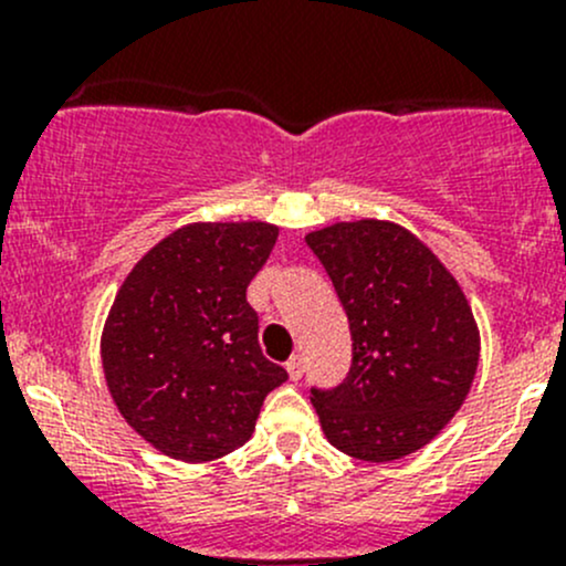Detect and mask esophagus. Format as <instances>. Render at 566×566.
Here are the masks:
<instances>
[{
	"label": "esophagus",
	"mask_w": 566,
	"mask_h": 566,
	"mask_svg": "<svg viewBox=\"0 0 566 566\" xmlns=\"http://www.w3.org/2000/svg\"><path fill=\"white\" fill-rule=\"evenodd\" d=\"M287 375H290V380H298L301 375H304V356H301V353L287 361Z\"/></svg>",
	"instance_id": "obj_1"
}]
</instances>
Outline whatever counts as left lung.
<instances>
[{
  "label": "left lung",
  "instance_id": "left-lung-1",
  "mask_svg": "<svg viewBox=\"0 0 566 566\" xmlns=\"http://www.w3.org/2000/svg\"><path fill=\"white\" fill-rule=\"evenodd\" d=\"M345 306L353 364L336 389H312L331 447L391 462L452 421L479 367V328L458 279L394 221H336L306 235Z\"/></svg>",
  "mask_w": 566,
  "mask_h": 566
}]
</instances>
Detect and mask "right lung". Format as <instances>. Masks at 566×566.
Listing matches in <instances>:
<instances>
[{
    "label": "right lung",
    "mask_w": 566,
    "mask_h": 566,
    "mask_svg": "<svg viewBox=\"0 0 566 566\" xmlns=\"http://www.w3.org/2000/svg\"><path fill=\"white\" fill-rule=\"evenodd\" d=\"M276 238L268 221H193L147 251L114 295L101 334L108 394L167 458L235 452L287 380L262 356L247 301Z\"/></svg>",
    "instance_id": "right-lung-1"
}]
</instances>
